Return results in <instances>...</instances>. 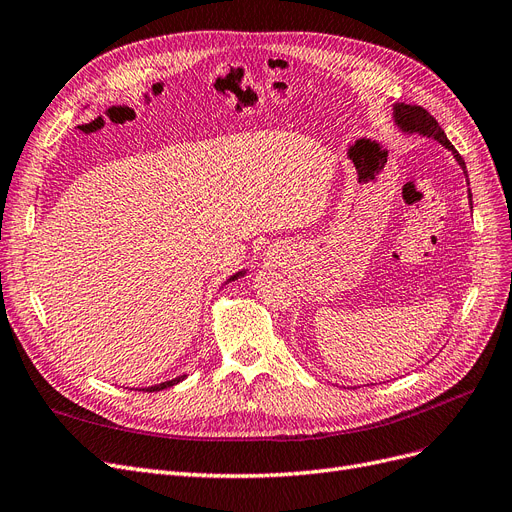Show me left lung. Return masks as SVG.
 <instances>
[{"mask_svg":"<svg viewBox=\"0 0 512 512\" xmlns=\"http://www.w3.org/2000/svg\"><path fill=\"white\" fill-rule=\"evenodd\" d=\"M392 118H394V124L399 126V130H403L405 135H422L426 139L439 141L445 149H449L451 156L456 158V162L464 170V177H466V183H468L466 162L462 160V156L458 154L456 147L449 143L445 130L439 126V122L434 120L424 107H420V105H407V103H394L392 105ZM468 198H470V211H472V194H470V189H468Z\"/></svg>","mask_w":512,"mask_h":512,"instance_id":"1","label":"left lung"}]
</instances>
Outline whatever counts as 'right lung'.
<instances>
[{
    "mask_svg": "<svg viewBox=\"0 0 512 512\" xmlns=\"http://www.w3.org/2000/svg\"><path fill=\"white\" fill-rule=\"evenodd\" d=\"M246 274V270H242V272H236L234 276H230L225 280V285L227 282H234V280H238L240 276H244ZM187 375H179V377H175V380H168V382H162V384H156V386H149V388H143V390H147V392H158V390H164V388H170V386H175V384H179V382H183Z\"/></svg>",
    "mask_w": 512,
    "mask_h": 512,
    "instance_id": "1",
    "label": "right lung"
}]
</instances>
